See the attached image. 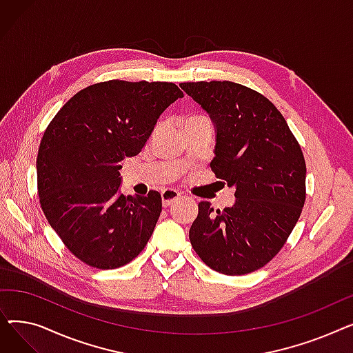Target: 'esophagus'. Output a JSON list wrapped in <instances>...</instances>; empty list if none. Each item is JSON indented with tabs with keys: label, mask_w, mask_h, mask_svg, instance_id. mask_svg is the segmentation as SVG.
Here are the masks:
<instances>
[{
	"label": "esophagus",
	"mask_w": 353,
	"mask_h": 353,
	"mask_svg": "<svg viewBox=\"0 0 353 353\" xmlns=\"http://www.w3.org/2000/svg\"><path fill=\"white\" fill-rule=\"evenodd\" d=\"M181 197V193H179L177 190L173 189H165L161 192V201L164 208H169L170 205H173V201L179 200Z\"/></svg>",
	"instance_id": "obj_1"
}]
</instances>
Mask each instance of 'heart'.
I'll use <instances>...</instances> for the list:
<instances>
[{
    "mask_svg": "<svg viewBox=\"0 0 353 353\" xmlns=\"http://www.w3.org/2000/svg\"><path fill=\"white\" fill-rule=\"evenodd\" d=\"M196 119H200V117H196Z\"/></svg>",
    "mask_w": 353,
    "mask_h": 353,
    "instance_id": "heart-1",
    "label": "heart"
}]
</instances>
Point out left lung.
I'll use <instances>...</instances> for the list:
<instances>
[{"mask_svg": "<svg viewBox=\"0 0 353 353\" xmlns=\"http://www.w3.org/2000/svg\"><path fill=\"white\" fill-rule=\"evenodd\" d=\"M216 127L217 179L234 188L232 208L199 203L189 232L199 257L213 270L246 274L285 246L306 199V164L290 128L261 92L232 81L181 83Z\"/></svg>", "mask_w": 353, "mask_h": 353, "instance_id": "8db88e82", "label": "left lung"}]
</instances>
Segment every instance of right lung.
<instances>
[{
    "label": "right lung",
    "instance_id": "1",
    "mask_svg": "<svg viewBox=\"0 0 353 353\" xmlns=\"http://www.w3.org/2000/svg\"><path fill=\"white\" fill-rule=\"evenodd\" d=\"M183 97L165 81L110 80L72 96L48 124L37 156L40 205L65 248L88 266L133 261L153 234L161 196L120 193L125 157L141 152L163 111Z\"/></svg>",
    "mask_w": 353,
    "mask_h": 353
}]
</instances>
